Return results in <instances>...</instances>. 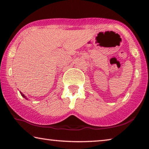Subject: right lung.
<instances>
[{
	"label": "right lung",
	"instance_id": "right-lung-1",
	"mask_svg": "<svg viewBox=\"0 0 149 149\" xmlns=\"http://www.w3.org/2000/svg\"><path fill=\"white\" fill-rule=\"evenodd\" d=\"M20 93H21V95H22V97H24V98H26V96H25L24 94H23V93H21V92H20Z\"/></svg>",
	"mask_w": 149,
	"mask_h": 149
}]
</instances>
